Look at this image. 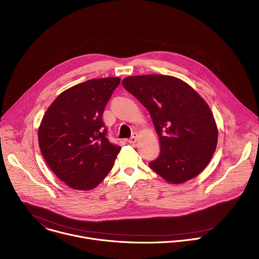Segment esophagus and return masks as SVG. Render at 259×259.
I'll return each instance as SVG.
<instances>
[{
    "label": "esophagus",
    "instance_id": "obj_1",
    "mask_svg": "<svg viewBox=\"0 0 259 259\" xmlns=\"http://www.w3.org/2000/svg\"><path fill=\"white\" fill-rule=\"evenodd\" d=\"M137 138H138V134L136 132H133L132 133V136L127 140L129 143H135L137 141Z\"/></svg>",
    "mask_w": 259,
    "mask_h": 259
}]
</instances>
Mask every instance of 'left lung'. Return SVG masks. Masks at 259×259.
I'll return each instance as SVG.
<instances>
[{"mask_svg": "<svg viewBox=\"0 0 259 259\" xmlns=\"http://www.w3.org/2000/svg\"><path fill=\"white\" fill-rule=\"evenodd\" d=\"M124 88L149 110L161 153L151 169L170 183L197 176L210 162L217 127L205 100L187 83L163 75L128 77Z\"/></svg>", "mask_w": 259, "mask_h": 259, "instance_id": "obj_1", "label": "left lung"}]
</instances>
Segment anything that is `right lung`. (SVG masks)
<instances>
[{
    "mask_svg": "<svg viewBox=\"0 0 259 259\" xmlns=\"http://www.w3.org/2000/svg\"><path fill=\"white\" fill-rule=\"evenodd\" d=\"M120 78L89 80L62 92L39 128V145L53 173L79 191L96 188L112 170L121 146L107 138L104 107Z\"/></svg>",
    "mask_w": 259,
    "mask_h": 259,
    "instance_id": "right-lung-1",
    "label": "right lung"
}]
</instances>
